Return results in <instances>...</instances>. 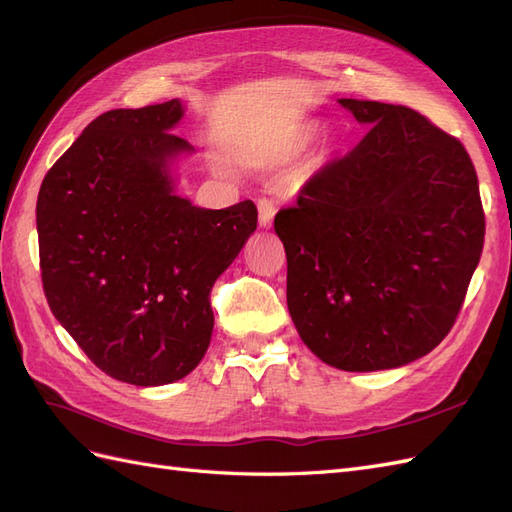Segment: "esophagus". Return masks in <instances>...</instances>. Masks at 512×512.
Returning a JSON list of instances; mask_svg holds the SVG:
<instances>
[{
	"label": "esophagus",
	"mask_w": 512,
	"mask_h": 512,
	"mask_svg": "<svg viewBox=\"0 0 512 512\" xmlns=\"http://www.w3.org/2000/svg\"><path fill=\"white\" fill-rule=\"evenodd\" d=\"M275 203L271 198L262 196L258 198V222L262 228H269L273 224V218H275Z\"/></svg>",
	"instance_id": "1"
}]
</instances>
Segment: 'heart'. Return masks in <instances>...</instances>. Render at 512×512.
I'll return each mask as SVG.
<instances>
[{
	"mask_svg": "<svg viewBox=\"0 0 512 512\" xmlns=\"http://www.w3.org/2000/svg\"><path fill=\"white\" fill-rule=\"evenodd\" d=\"M314 132H316V128L314 126H303L297 134H294V138H292V151H299V149H303L309 141H312V136H314Z\"/></svg>",
	"mask_w": 512,
	"mask_h": 512,
	"instance_id": "obj_1",
	"label": "heart"
}]
</instances>
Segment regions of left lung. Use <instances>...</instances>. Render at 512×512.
Here are the masks:
<instances>
[{
    "label": "left lung",
    "mask_w": 512,
    "mask_h": 512,
    "mask_svg": "<svg viewBox=\"0 0 512 512\" xmlns=\"http://www.w3.org/2000/svg\"><path fill=\"white\" fill-rule=\"evenodd\" d=\"M361 143L275 215L294 327L344 371L421 359L453 329L485 243L474 164L408 106L339 100Z\"/></svg>",
    "instance_id": "1"
}]
</instances>
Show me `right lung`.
Segmentation results:
<instances>
[{"label": "right lung", "mask_w": 512, "mask_h": 512, "mask_svg": "<svg viewBox=\"0 0 512 512\" xmlns=\"http://www.w3.org/2000/svg\"><path fill=\"white\" fill-rule=\"evenodd\" d=\"M179 100L96 117L46 173L36 205L42 288L91 363L115 380L160 386L203 359L209 294L256 230L252 200L200 209L168 164L190 143Z\"/></svg>", "instance_id": "right-lung-1"}]
</instances>
